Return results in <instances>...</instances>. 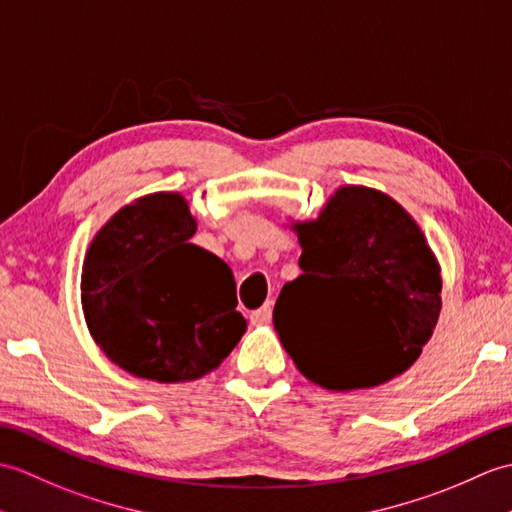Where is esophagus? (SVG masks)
Returning a JSON list of instances; mask_svg holds the SVG:
<instances>
[{
    "instance_id": "obj_1",
    "label": "esophagus",
    "mask_w": 512,
    "mask_h": 512,
    "mask_svg": "<svg viewBox=\"0 0 512 512\" xmlns=\"http://www.w3.org/2000/svg\"><path fill=\"white\" fill-rule=\"evenodd\" d=\"M252 320H254V324H269L271 322V302L263 304L258 311H254Z\"/></svg>"
}]
</instances>
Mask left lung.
Masks as SVG:
<instances>
[{
  "label": "left lung",
  "instance_id": "8db88e82",
  "mask_svg": "<svg viewBox=\"0 0 512 512\" xmlns=\"http://www.w3.org/2000/svg\"><path fill=\"white\" fill-rule=\"evenodd\" d=\"M302 276L274 309L280 342L326 390L374 388L420 357L440 315V265L392 197L344 186L320 217L291 225Z\"/></svg>",
  "mask_w": 512,
  "mask_h": 512
}]
</instances>
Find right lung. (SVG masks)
<instances>
[{
    "label": "right lung",
    "instance_id": "right-lung-1",
    "mask_svg": "<svg viewBox=\"0 0 512 512\" xmlns=\"http://www.w3.org/2000/svg\"><path fill=\"white\" fill-rule=\"evenodd\" d=\"M197 232L179 192L120 208L87 249L81 302L89 333L133 377L184 383L217 370L247 331L232 269L188 243Z\"/></svg>",
    "mask_w": 512,
    "mask_h": 512
}]
</instances>
